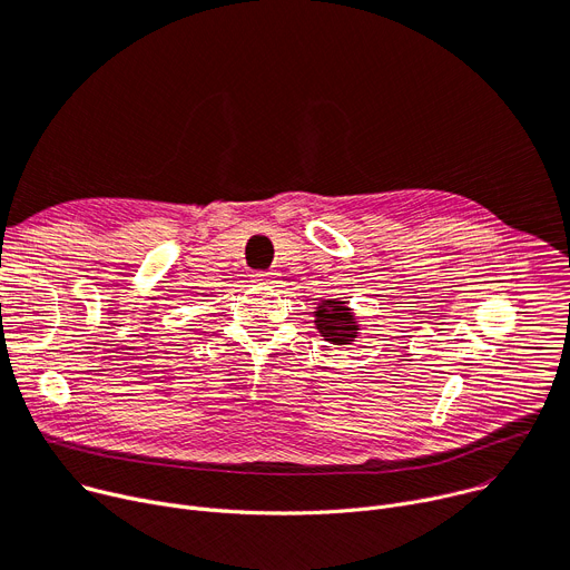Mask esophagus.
<instances>
[{"instance_id":"1","label":"esophagus","mask_w":570,"mask_h":570,"mask_svg":"<svg viewBox=\"0 0 570 570\" xmlns=\"http://www.w3.org/2000/svg\"><path fill=\"white\" fill-rule=\"evenodd\" d=\"M252 282L256 286H275L277 277L273 273H256V275H252Z\"/></svg>"}]
</instances>
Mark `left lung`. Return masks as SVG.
Returning <instances> with one entry per match:
<instances>
[{
    "instance_id": "obj_1",
    "label": "left lung",
    "mask_w": 570,
    "mask_h": 570,
    "mask_svg": "<svg viewBox=\"0 0 570 570\" xmlns=\"http://www.w3.org/2000/svg\"><path fill=\"white\" fill-rule=\"evenodd\" d=\"M314 325L327 344L334 346H351L362 330L355 309L348 305V299L341 297L321 299V305L314 307Z\"/></svg>"
}]
</instances>
